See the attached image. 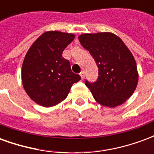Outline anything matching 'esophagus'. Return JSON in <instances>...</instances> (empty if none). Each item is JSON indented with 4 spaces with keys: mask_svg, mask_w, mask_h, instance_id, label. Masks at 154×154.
<instances>
[{
    "mask_svg": "<svg viewBox=\"0 0 154 154\" xmlns=\"http://www.w3.org/2000/svg\"><path fill=\"white\" fill-rule=\"evenodd\" d=\"M80 76H81V77H82V79L83 80L84 77H85V75H84V72H80Z\"/></svg>",
    "mask_w": 154,
    "mask_h": 154,
    "instance_id": "1",
    "label": "esophagus"
}]
</instances>
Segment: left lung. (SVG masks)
<instances>
[{
  "label": "left lung",
  "instance_id": "8db88e82",
  "mask_svg": "<svg viewBox=\"0 0 154 154\" xmlns=\"http://www.w3.org/2000/svg\"><path fill=\"white\" fill-rule=\"evenodd\" d=\"M78 39L90 52L99 69L97 82H85L94 99L110 108L125 103L135 91L139 81L132 53L121 38L110 32L82 34Z\"/></svg>",
  "mask_w": 154,
  "mask_h": 154
}]
</instances>
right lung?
I'll use <instances>...</instances> for the list:
<instances>
[{
    "mask_svg": "<svg viewBox=\"0 0 154 154\" xmlns=\"http://www.w3.org/2000/svg\"><path fill=\"white\" fill-rule=\"evenodd\" d=\"M75 38L71 33L47 31L33 43L22 64L21 80L25 92L41 106L52 107L67 98L72 84L81 77L71 70L62 54Z\"/></svg>",
    "mask_w": 154,
    "mask_h": 154,
    "instance_id": "obj_1",
    "label": "right lung"
}]
</instances>
